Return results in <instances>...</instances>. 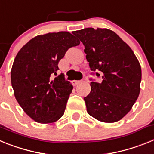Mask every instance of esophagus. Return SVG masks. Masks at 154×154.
Returning a JSON list of instances; mask_svg holds the SVG:
<instances>
[{
    "label": "esophagus",
    "mask_w": 154,
    "mask_h": 154,
    "mask_svg": "<svg viewBox=\"0 0 154 154\" xmlns=\"http://www.w3.org/2000/svg\"><path fill=\"white\" fill-rule=\"evenodd\" d=\"M81 82L82 81H80V80H74V81L72 82V83L73 85H77L79 83H81Z\"/></svg>",
    "instance_id": "esophagus-1"
}]
</instances>
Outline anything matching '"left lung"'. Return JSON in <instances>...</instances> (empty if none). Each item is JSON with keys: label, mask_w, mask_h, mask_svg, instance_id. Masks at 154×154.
<instances>
[{"label": "left lung", "mask_w": 154, "mask_h": 154, "mask_svg": "<svg viewBox=\"0 0 154 154\" xmlns=\"http://www.w3.org/2000/svg\"><path fill=\"white\" fill-rule=\"evenodd\" d=\"M85 46L89 67L102 82L91 79V92L84 98L87 112L104 123H115L130 112L140 92L141 67L130 47L106 28L76 31ZM94 74V73H92Z\"/></svg>", "instance_id": "8db88e82"}]
</instances>
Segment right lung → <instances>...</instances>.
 <instances>
[{
    "mask_svg": "<svg viewBox=\"0 0 154 154\" xmlns=\"http://www.w3.org/2000/svg\"><path fill=\"white\" fill-rule=\"evenodd\" d=\"M79 44L68 31L48 33L31 39L16 55L11 72L14 93L35 122L51 123L63 116L73 86L63 74L51 76L67 50Z\"/></svg>",
    "mask_w": 154,
    "mask_h": 154,
    "instance_id": "right-lung-1",
    "label": "right lung"
}]
</instances>
